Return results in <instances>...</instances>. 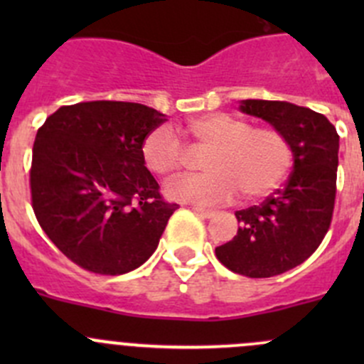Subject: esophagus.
<instances>
[{"label": "esophagus", "mask_w": 364, "mask_h": 364, "mask_svg": "<svg viewBox=\"0 0 364 364\" xmlns=\"http://www.w3.org/2000/svg\"><path fill=\"white\" fill-rule=\"evenodd\" d=\"M193 211H196L199 216H203V218H211V216H215V211H213V209L193 208Z\"/></svg>", "instance_id": "esophagus-1"}]
</instances>
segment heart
Wrapping results in <instances>:
<instances>
[{"label":"heart","mask_w":364,"mask_h":364,"mask_svg":"<svg viewBox=\"0 0 364 364\" xmlns=\"http://www.w3.org/2000/svg\"><path fill=\"white\" fill-rule=\"evenodd\" d=\"M181 132L193 151H208V172L168 183L167 196L181 203L223 204L237 192L259 199L274 192L292 167L291 142L274 127H252L243 117L215 112L193 117ZM141 151L146 167L161 178H172L188 161V149L165 127L146 135Z\"/></svg>","instance_id":"obj_1"}]
</instances>
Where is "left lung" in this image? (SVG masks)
Wrapping results in <instances>:
<instances>
[{"label":"left lung","instance_id":"8db88e82","mask_svg":"<svg viewBox=\"0 0 364 364\" xmlns=\"http://www.w3.org/2000/svg\"><path fill=\"white\" fill-rule=\"evenodd\" d=\"M241 111L262 117L289 139L294 171L262 204L236 211L237 234L215 253L234 273L269 278L304 262L328 234L340 135L324 114L289 102L243 100Z\"/></svg>","mask_w":364,"mask_h":364}]
</instances>
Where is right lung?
Here are the masks:
<instances>
[{
  "instance_id": "1",
  "label": "right lung",
  "mask_w": 364,
  "mask_h": 364,
  "mask_svg": "<svg viewBox=\"0 0 364 364\" xmlns=\"http://www.w3.org/2000/svg\"><path fill=\"white\" fill-rule=\"evenodd\" d=\"M165 121L134 102L95 100L63 105L36 132L33 211L58 250L82 269L128 273L159 247L178 204L161 197L141 149Z\"/></svg>"
}]
</instances>
